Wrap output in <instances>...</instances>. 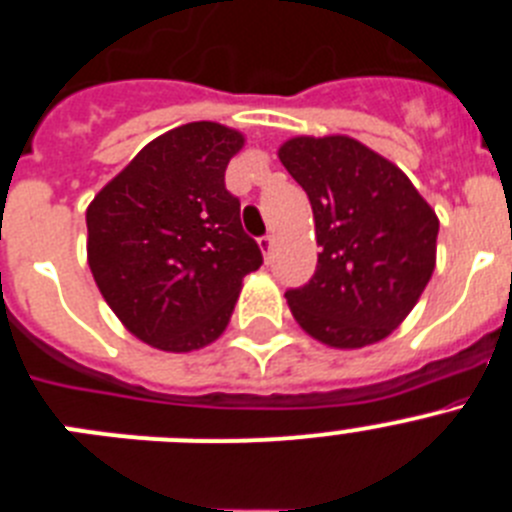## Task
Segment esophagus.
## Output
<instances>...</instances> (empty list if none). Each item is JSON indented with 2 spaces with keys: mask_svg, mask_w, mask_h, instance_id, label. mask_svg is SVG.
I'll use <instances>...</instances> for the list:
<instances>
[{
  "mask_svg": "<svg viewBox=\"0 0 512 512\" xmlns=\"http://www.w3.org/2000/svg\"><path fill=\"white\" fill-rule=\"evenodd\" d=\"M259 246H261V253H264L266 259H269L271 248H274V235H264V238L259 241Z\"/></svg>",
  "mask_w": 512,
  "mask_h": 512,
  "instance_id": "esophagus-1",
  "label": "esophagus"
}]
</instances>
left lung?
I'll return each mask as SVG.
<instances>
[{"instance_id":"left-lung-1","label":"left lung","mask_w":512,"mask_h":512,"mask_svg":"<svg viewBox=\"0 0 512 512\" xmlns=\"http://www.w3.org/2000/svg\"><path fill=\"white\" fill-rule=\"evenodd\" d=\"M279 161L310 197L318 269L287 305L330 348L384 341L436 269L438 217L405 171L348 135H297Z\"/></svg>"}]
</instances>
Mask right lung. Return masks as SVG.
<instances>
[{
	"label": "right lung",
	"mask_w": 512,
	"mask_h": 512,
	"mask_svg": "<svg viewBox=\"0 0 512 512\" xmlns=\"http://www.w3.org/2000/svg\"><path fill=\"white\" fill-rule=\"evenodd\" d=\"M246 138L187 122L140 148L87 207L92 277L138 341L187 354L223 336L243 277L261 266L225 169Z\"/></svg>",
	"instance_id": "1"
}]
</instances>
